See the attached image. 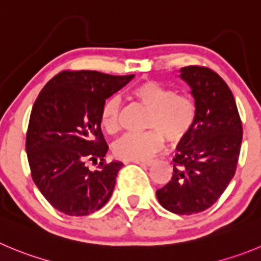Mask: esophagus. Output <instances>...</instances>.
Listing matches in <instances>:
<instances>
[{
	"label": "esophagus",
	"instance_id": "1",
	"mask_svg": "<svg viewBox=\"0 0 261 261\" xmlns=\"http://www.w3.org/2000/svg\"><path fill=\"white\" fill-rule=\"evenodd\" d=\"M135 164L142 165V166H150V165L154 164V160H144V161H134Z\"/></svg>",
	"mask_w": 261,
	"mask_h": 261
}]
</instances>
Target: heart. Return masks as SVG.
I'll use <instances>...</instances> for the list:
<instances>
[{
	"label": "heart",
	"instance_id": "1",
	"mask_svg": "<svg viewBox=\"0 0 261 261\" xmlns=\"http://www.w3.org/2000/svg\"><path fill=\"white\" fill-rule=\"evenodd\" d=\"M128 99L148 111L143 134H128L114 145V154L123 161H143L161 149L166 139L170 144H179L188 136L197 118L193 97L177 94L170 87L153 80L136 84L128 91ZM101 130L108 135L119 131V101L108 97L99 112Z\"/></svg>",
	"mask_w": 261,
	"mask_h": 261
}]
</instances>
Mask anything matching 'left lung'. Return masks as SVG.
<instances>
[{
  "label": "left lung",
  "instance_id": "left-lung-1",
  "mask_svg": "<svg viewBox=\"0 0 261 261\" xmlns=\"http://www.w3.org/2000/svg\"><path fill=\"white\" fill-rule=\"evenodd\" d=\"M180 77L191 87L197 118L177 144L171 180L155 194L166 210L192 215L211 207L234 176L243 130L234 96L218 73L189 65Z\"/></svg>",
  "mask_w": 261,
  "mask_h": 261
}]
</instances>
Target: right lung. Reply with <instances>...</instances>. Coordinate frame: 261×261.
<instances>
[{
	"instance_id": "1",
	"label": "right lung",
	"mask_w": 261,
	"mask_h": 261,
	"mask_svg": "<svg viewBox=\"0 0 261 261\" xmlns=\"http://www.w3.org/2000/svg\"><path fill=\"white\" fill-rule=\"evenodd\" d=\"M133 79L134 74L63 70L36 99L27 131V157L35 184L60 213L89 215L111 198L123 165L104 160L108 145L99 112L106 99ZM86 159H100L98 169L89 170Z\"/></svg>"
}]
</instances>
